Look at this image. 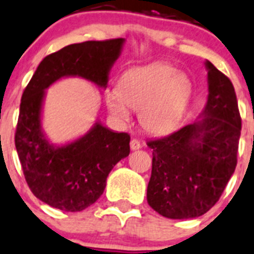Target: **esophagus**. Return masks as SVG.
I'll return each mask as SVG.
<instances>
[{
	"label": "esophagus",
	"mask_w": 254,
	"mask_h": 254,
	"mask_svg": "<svg viewBox=\"0 0 254 254\" xmlns=\"http://www.w3.org/2000/svg\"><path fill=\"white\" fill-rule=\"evenodd\" d=\"M140 148H141L140 141L136 140V139H131V141H130V149H131V150H139Z\"/></svg>",
	"instance_id": "obj_1"
}]
</instances>
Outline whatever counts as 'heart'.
<instances>
[{"label": "heart", "mask_w": 254, "mask_h": 254, "mask_svg": "<svg viewBox=\"0 0 254 254\" xmlns=\"http://www.w3.org/2000/svg\"><path fill=\"white\" fill-rule=\"evenodd\" d=\"M191 81L167 64H151L125 71L116 91L104 95L106 109L116 122L131 118L138 110L139 122L151 134H167L179 125L190 99Z\"/></svg>", "instance_id": "obj_1"}]
</instances>
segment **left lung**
<instances>
[{
    "label": "left lung",
    "instance_id": "obj_1",
    "mask_svg": "<svg viewBox=\"0 0 254 254\" xmlns=\"http://www.w3.org/2000/svg\"><path fill=\"white\" fill-rule=\"evenodd\" d=\"M208 99L198 119L149 140L153 149L148 203L170 219H190L207 213L219 200L237 165L241 115L231 80L212 63Z\"/></svg>",
    "mask_w": 254,
    "mask_h": 254
}]
</instances>
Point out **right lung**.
Wrapping results in <instances>:
<instances>
[{"label":"right lung","instance_id":"right-lung-1","mask_svg":"<svg viewBox=\"0 0 254 254\" xmlns=\"http://www.w3.org/2000/svg\"><path fill=\"white\" fill-rule=\"evenodd\" d=\"M125 39L86 41L64 47L40 63L22 94L15 145L25 179L41 202L64 212H80L104 193L106 178L130 153V136L96 122L80 138L52 144L42 130L46 89L77 76L105 89Z\"/></svg>","mask_w":254,"mask_h":254}]
</instances>
